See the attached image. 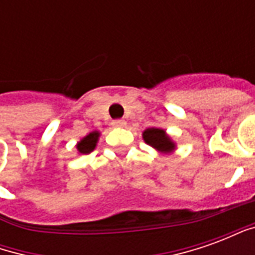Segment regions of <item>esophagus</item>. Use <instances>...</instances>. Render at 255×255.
<instances>
[{"label":"esophagus","mask_w":255,"mask_h":255,"mask_svg":"<svg viewBox=\"0 0 255 255\" xmlns=\"http://www.w3.org/2000/svg\"><path fill=\"white\" fill-rule=\"evenodd\" d=\"M126 120H123V119H116V120H113L112 122V126L113 127H126Z\"/></svg>","instance_id":"1"}]
</instances>
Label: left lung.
Masks as SVG:
<instances>
[{
	"label": "left lung",
	"instance_id": "left-lung-1",
	"mask_svg": "<svg viewBox=\"0 0 255 255\" xmlns=\"http://www.w3.org/2000/svg\"><path fill=\"white\" fill-rule=\"evenodd\" d=\"M143 139L146 143L151 144L155 149L161 150V151H172L175 144L172 143L171 139L168 138V135L165 133L164 129L160 128H149L143 132Z\"/></svg>",
	"mask_w": 255,
	"mask_h": 255
}]
</instances>
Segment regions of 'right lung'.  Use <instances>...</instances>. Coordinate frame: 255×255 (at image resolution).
Masks as SVG:
<instances>
[{"instance_id": "obj_1", "label": "right lung", "mask_w": 255, "mask_h": 255, "mask_svg": "<svg viewBox=\"0 0 255 255\" xmlns=\"http://www.w3.org/2000/svg\"><path fill=\"white\" fill-rule=\"evenodd\" d=\"M98 136L100 133L98 132H91L90 135H87L86 138H83L78 143V150L82 153V154H89L90 151H93L97 144V140H98Z\"/></svg>"}]
</instances>
